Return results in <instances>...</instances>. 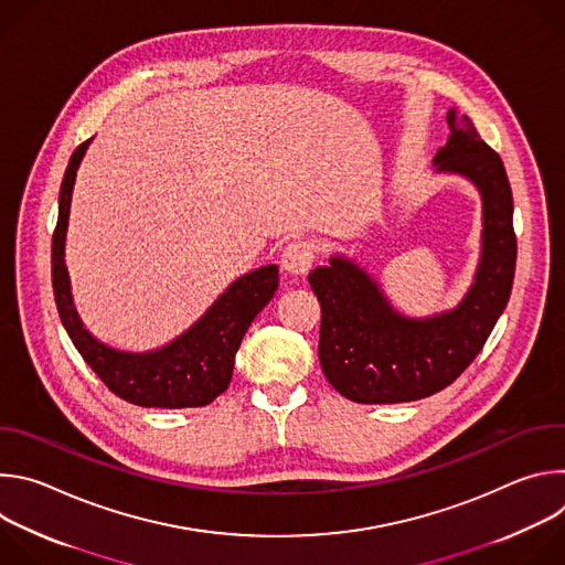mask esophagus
<instances>
[{
  "label": "esophagus",
  "mask_w": 565,
  "mask_h": 565,
  "mask_svg": "<svg viewBox=\"0 0 565 565\" xmlns=\"http://www.w3.org/2000/svg\"><path fill=\"white\" fill-rule=\"evenodd\" d=\"M312 259H315V246L310 244V241L295 238V241H290V244L281 253V268L288 275L301 277V275H306L310 270Z\"/></svg>",
  "instance_id": "34e87169"
}]
</instances>
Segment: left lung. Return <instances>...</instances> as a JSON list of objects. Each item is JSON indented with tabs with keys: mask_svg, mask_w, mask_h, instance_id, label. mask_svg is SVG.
Here are the masks:
<instances>
[{
	"mask_svg": "<svg viewBox=\"0 0 565 565\" xmlns=\"http://www.w3.org/2000/svg\"><path fill=\"white\" fill-rule=\"evenodd\" d=\"M449 140L434 156L436 172L465 177L482 201V248L462 301L431 317L399 315L371 275L347 257H331L308 275L321 306L319 364L344 397L360 405H395L449 386L486 347L508 306L516 234L512 188L501 156L456 109Z\"/></svg>",
	"mask_w": 565,
	"mask_h": 565,
	"instance_id": "left-lung-1",
	"label": "left lung"
}]
</instances>
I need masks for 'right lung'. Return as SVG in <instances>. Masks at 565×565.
<instances>
[{
  "mask_svg": "<svg viewBox=\"0 0 565 565\" xmlns=\"http://www.w3.org/2000/svg\"><path fill=\"white\" fill-rule=\"evenodd\" d=\"M89 142L92 138L73 151L60 188V212L51 246V277L62 324L77 353L85 358L109 391L131 405L160 409L205 407L227 388L241 340L253 319L273 299L279 286V270L270 264L238 277L196 324L156 351L127 353L98 342L75 312L64 266L71 192L79 160Z\"/></svg>",
  "mask_w": 565,
  "mask_h": 565,
  "instance_id": "right-lung-1",
  "label": "right lung"
}]
</instances>
